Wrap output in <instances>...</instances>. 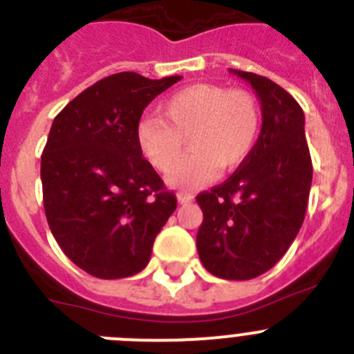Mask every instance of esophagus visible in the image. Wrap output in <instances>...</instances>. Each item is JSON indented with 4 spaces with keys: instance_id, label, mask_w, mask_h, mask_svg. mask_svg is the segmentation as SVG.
Returning <instances> with one entry per match:
<instances>
[{
    "instance_id": "34e87169",
    "label": "esophagus",
    "mask_w": 354,
    "mask_h": 354,
    "mask_svg": "<svg viewBox=\"0 0 354 354\" xmlns=\"http://www.w3.org/2000/svg\"><path fill=\"white\" fill-rule=\"evenodd\" d=\"M177 200H179V204H186V202L193 200V195H189V193H177Z\"/></svg>"
}]
</instances>
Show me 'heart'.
I'll return each instance as SVG.
<instances>
[{
  "label": "heart",
  "mask_w": 354,
  "mask_h": 354,
  "mask_svg": "<svg viewBox=\"0 0 354 354\" xmlns=\"http://www.w3.org/2000/svg\"><path fill=\"white\" fill-rule=\"evenodd\" d=\"M159 109L161 118L140 120L136 140L147 161L162 174L177 165L188 142L194 152L168 175V183L183 189L209 183L218 168L230 171L239 167L261 127L255 97L220 84L186 86L171 93Z\"/></svg>",
  "instance_id": "b5f03b06"
}]
</instances>
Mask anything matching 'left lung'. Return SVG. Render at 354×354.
<instances>
[{
  "label": "left lung",
  "instance_id": "8db88e82",
  "mask_svg": "<svg viewBox=\"0 0 354 354\" xmlns=\"http://www.w3.org/2000/svg\"><path fill=\"white\" fill-rule=\"evenodd\" d=\"M250 83L262 109L257 143L223 184L196 196L204 221L196 250L205 270L250 280L271 270L298 236L312 184L305 115L289 92L264 76L230 68Z\"/></svg>",
  "mask_w": 354,
  "mask_h": 354
}]
</instances>
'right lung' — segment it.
I'll return each mask as SVG.
<instances>
[{
  "instance_id": "obj_1",
  "label": "right lung",
  "mask_w": 354,
  "mask_h": 354,
  "mask_svg": "<svg viewBox=\"0 0 354 354\" xmlns=\"http://www.w3.org/2000/svg\"><path fill=\"white\" fill-rule=\"evenodd\" d=\"M179 80L118 72L53 120L40 162L46 218L65 255L92 277L140 273L177 207L143 158L136 127L149 102Z\"/></svg>"
}]
</instances>
